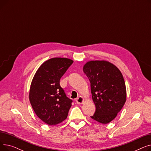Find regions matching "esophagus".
Here are the masks:
<instances>
[{
	"label": "esophagus",
	"instance_id": "1",
	"mask_svg": "<svg viewBox=\"0 0 151 151\" xmlns=\"http://www.w3.org/2000/svg\"><path fill=\"white\" fill-rule=\"evenodd\" d=\"M83 101H84V99H83V97H81V96H80L78 98H77L76 99V104H82L83 103Z\"/></svg>",
	"mask_w": 151,
	"mask_h": 151
}]
</instances>
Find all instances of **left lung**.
<instances>
[{"label":"left lung","instance_id":"1","mask_svg":"<svg viewBox=\"0 0 151 151\" xmlns=\"http://www.w3.org/2000/svg\"><path fill=\"white\" fill-rule=\"evenodd\" d=\"M84 73L91 83L96 112L93 120L106 124L113 121L126 101V88L123 76L115 65L104 60L87 62Z\"/></svg>","mask_w":151,"mask_h":151}]
</instances>
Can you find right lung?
<instances>
[{
	"instance_id": "right-lung-1",
	"label": "right lung",
	"mask_w": 151,
	"mask_h": 151,
	"mask_svg": "<svg viewBox=\"0 0 151 151\" xmlns=\"http://www.w3.org/2000/svg\"><path fill=\"white\" fill-rule=\"evenodd\" d=\"M73 61L55 58L39 67L32 81L29 100L37 116L50 125H56L67 117L72 100L60 86V80Z\"/></svg>"
}]
</instances>
